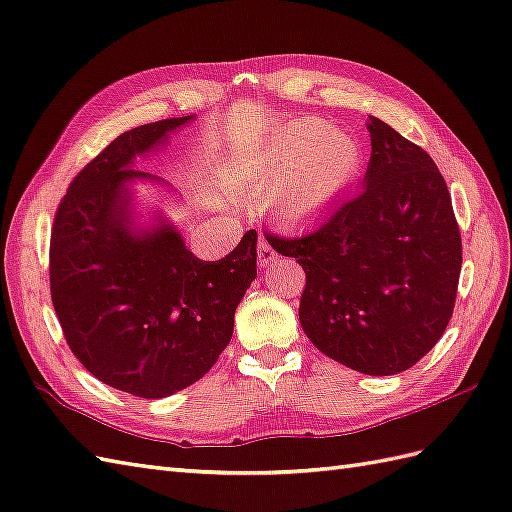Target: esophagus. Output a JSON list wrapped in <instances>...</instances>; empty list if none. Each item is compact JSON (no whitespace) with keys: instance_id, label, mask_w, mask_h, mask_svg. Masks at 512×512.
Returning a JSON list of instances; mask_svg holds the SVG:
<instances>
[{"instance_id":"obj_1","label":"esophagus","mask_w":512,"mask_h":512,"mask_svg":"<svg viewBox=\"0 0 512 512\" xmlns=\"http://www.w3.org/2000/svg\"><path fill=\"white\" fill-rule=\"evenodd\" d=\"M276 258H278L276 249H273L265 239H260L258 241V265L260 267H267L271 263H276Z\"/></svg>"}]
</instances>
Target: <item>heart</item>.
<instances>
[{
  "instance_id": "heart-1",
  "label": "heart",
  "mask_w": 512,
  "mask_h": 512,
  "mask_svg": "<svg viewBox=\"0 0 512 512\" xmlns=\"http://www.w3.org/2000/svg\"><path fill=\"white\" fill-rule=\"evenodd\" d=\"M363 149L354 134L319 119L286 121L269 139L228 158L219 176L247 197L267 189L282 217L302 219L332 204L358 176Z\"/></svg>"
}]
</instances>
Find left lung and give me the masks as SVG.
I'll list each match as a JSON object with an SVG mask.
<instances>
[{"label":"left lung","instance_id":"1","mask_svg":"<svg viewBox=\"0 0 512 512\" xmlns=\"http://www.w3.org/2000/svg\"><path fill=\"white\" fill-rule=\"evenodd\" d=\"M365 189L304 234L265 232L306 273L299 323L319 352L367 376L413 367L454 313L463 243L434 160L369 117Z\"/></svg>","mask_w":512,"mask_h":512}]
</instances>
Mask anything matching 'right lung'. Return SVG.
Returning <instances> with one entry per match:
<instances>
[{
	"label": "right lung",
	"instance_id": "add662e5",
	"mask_svg": "<svg viewBox=\"0 0 512 512\" xmlns=\"http://www.w3.org/2000/svg\"><path fill=\"white\" fill-rule=\"evenodd\" d=\"M193 117L119 134L73 182L54 217L49 286L73 356L97 380L145 400L197 382L234 330V310L256 278V230L221 260H199L169 223L134 232V158Z\"/></svg>",
	"mask_w": 512,
	"mask_h": 512
}]
</instances>
